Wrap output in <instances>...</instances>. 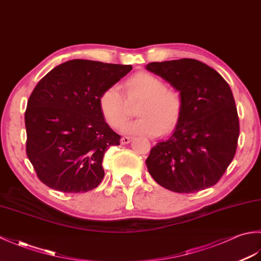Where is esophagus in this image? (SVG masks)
Masks as SVG:
<instances>
[{"label":"esophagus","mask_w":261,"mask_h":261,"mask_svg":"<svg viewBox=\"0 0 261 261\" xmlns=\"http://www.w3.org/2000/svg\"><path fill=\"white\" fill-rule=\"evenodd\" d=\"M131 140H132V138H130V137H123V138H121L120 142H121V145H126V143H129Z\"/></svg>","instance_id":"1"}]
</instances>
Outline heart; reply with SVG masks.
Listing matches in <instances>:
<instances>
[{
    "label": "heart",
    "mask_w": 261,
    "mask_h": 261,
    "mask_svg": "<svg viewBox=\"0 0 261 261\" xmlns=\"http://www.w3.org/2000/svg\"><path fill=\"white\" fill-rule=\"evenodd\" d=\"M124 88L129 101L142 98L137 110L140 118L124 124L122 127L124 134L156 137L162 132H170L178 124L184 108L181 95L168 88L160 77L140 71L125 81ZM98 109L105 122L115 129L123 124L129 115L126 101L115 85L99 94Z\"/></svg>",
    "instance_id": "b5f03b06"
}]
</instances>
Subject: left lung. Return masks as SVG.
<instances>
[{
    "mask_svg": "<svg viewBox=\"0 0 261 261\" xmlns=\"http://www.w3.org/2000/svg\"><path fill=\"white\" fill-rule=\"evenodd\" d=\"M146 69L168 82L184 103L174 134L150 150L146 160L149 174L176 193L215 185L234 157L240 132L229 84L196 59L149 63Z\"/></svg>",
    "mask_w": 261,
    "mask_h": 261,
    "instance_id": "left-lung-1",
    "label": "left lung"
}]
</instances>
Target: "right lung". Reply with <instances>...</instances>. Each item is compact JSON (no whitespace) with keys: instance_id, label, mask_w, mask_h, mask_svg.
I'll list each match as a JSON object with an SVG mask.
<instances>
[{"instance_id":"right-lung-1","label":"right lung","mask_w":261,"mask_h":261,"mask_svg":"<svg viewBox=\"0 0 261 261\" xmlns=\"http://www.w3.org/2000/svg\"><path fill=\"white\" fill-rule=\"evenodd\" d=\"M131 65L73 59L39 81L24 114L27 156L38 178L53 190L85 193L104 177L102 162L121 137L105 122L98 96Z\"/></svg>"}]
</instances>
